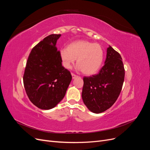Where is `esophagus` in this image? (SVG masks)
<instances>
[{
  "label": "esophagus",
  "mask_w": 150,
  "mask_h": 150,
  "mask_svg": "<svg viewBox=\"0 0 150 150\" xmlns=\"http://www.w3.org/2000/svg\"><path fill=\"white\" fill-rule=\"evenodd\" d=\"M71 75H72V79H75L77 76H76V74H73V73H71Z\"/></svg>",
  "instance_id": "obj_1"
}]
</instances>
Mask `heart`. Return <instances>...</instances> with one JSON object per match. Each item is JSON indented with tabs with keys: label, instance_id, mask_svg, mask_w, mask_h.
<instances>
[{
	"label": "heart",
	"instance_id": "obj_1",
	"mask_svg": "<svg viewBox=\"0 0 150 150\" xmlns=\"http://www.w3.org/2000/svg\"><path fill=\"white\" fill-rule=\"evenodd\" d=\"M59 56L62 64L69 69L77 59V69L86 75L96 74L104 59V51L100 45L88 40H78L71 43L67 48L61 49Z\"/></svg>",
	"mask_w": 150,
	"mask_h": 150
}]
</instances>
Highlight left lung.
Masks as SVG:
<instances>
[{"mask_svg":"<svg viewBox=\"0 0 150 150\" xmlns=\"http://www.w3.org/2000/svg\"><path fill=\"white\" fill-rule=\"evenodd\" d=\"M124 79L122 58L110 46L104 64L99 73L83 78L82 98L88 110L98 114L111 108L119 96Z\"/></svg>","mask_w":150,"mask_h":150,"instance_id":"1","label":"left lung"}]
</instances>
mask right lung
<instances>
[{
  "instance_id": "right-lung-1",
  "label": "right lung",
  "mask_w": 150,
  "mask_h": 150,
  "mask_svg": "<svg viewBox=\"0 0 150 150\" xmlns=\"http://www.w3.org/2000/svg\"><path fill=\"white\" fill-rule=\"evenodd\" d=\"M61 34L45 38L32 49L23 77L25 92L30 101L41 110L57 106L64 98L72 76L62 66L56 47Z\"/></svg>"
}]
</instances>
